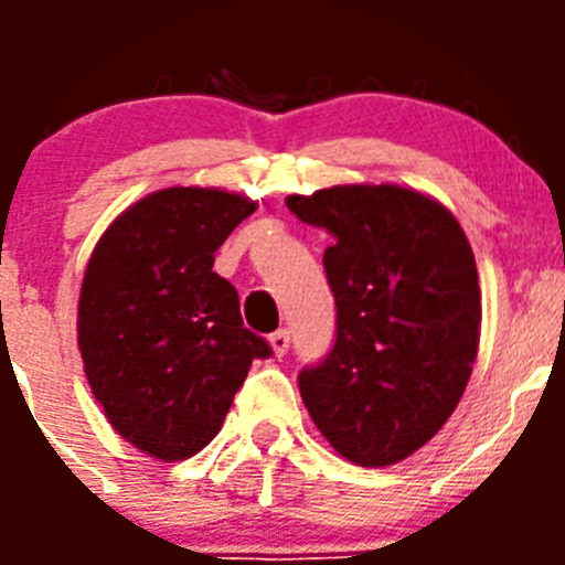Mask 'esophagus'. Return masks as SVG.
Instances as JSON below:
<instances>
[{"label": "esophagus", "instance_id": "obj_1", "mask_svg": "<svg viewBox=\"0 0 565 565\" xmlns=\"http://www.w3.org/2000/svg\"><path fill=\"white\" fill-rule=\"evenodd\" d=\"M268 342H271L274 356H286L288 344H291V337H288V331H274L271 337H268Z\"/></svg>", "mask_w": 565, "mask_h": 565}]
</instances>
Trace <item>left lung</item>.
<instances>
[{"label": "left lung", "instance_id": "obj_1", "mask_svg": "<svg viewBox=\"0 0 565 565\" xmlns=\"http://www.w3.org/2000/svg\"><path fill=\"white\" fill-rule=\"evenodd\" d=\"M326 228L337 342L299 371L319 433L359 467L413 456L452 416L481 337L476 254L450 209L396 183L288 194Z\"/></svg>", "mask_w": 565, "mask_h": 565}]
</instances>
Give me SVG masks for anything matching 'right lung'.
<instances>
[{
	"mask_svg": "<svg viewBox=\"0 0 565 565\" xmlns=\"http://www.w3.org/2000/svg\"><path fill=\"white\" fill-rule=\"evenodd\" d=\"M257 203L169 186L121 212L93 248L78 297V351L113 430L161 461L201 452L223 427L254 359L214 252Z\"/></svg>",
	"mask_w": 565,
	"mask_h": 565,
	"instance_id": "obj_1",
	"label": "right lung"
}]
</instances>
